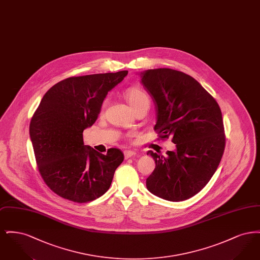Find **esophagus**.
<instances>
[{"label":"esophagus","mask_w":260,"mask_h":260,"mask_svg":"<svg viewBox=\"0 0 260 260\" xmlns=\"http://www.w3.org/2000/svg\"><path fill=\"white\" fill-rule=\"evenodd\" d=\"M124 159H129L132 157H135L136 156V151H133V150H125L124 152Z\"/></svg>","instance_id":"obj_1"}]
</instances>
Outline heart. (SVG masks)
Returning a JSON list of instances; mask_svg holds the SVG:
<instances>
[{"label":"heart","instance_id":"obj_1","mask_svg":"<svg viewBox=\"0 0 260 260\" xmlns=\"http://www.w3.org/2000/svg\"><path fill=\"white\" fill-rule=\"evenodd\" d=\"M125 99L136 111L143 105H149L150 99L147 93L140 88H129L125 92ZM105 105V103H104Z\"/></svg>","mask_w":260,"mask_h":260}]
</instances>
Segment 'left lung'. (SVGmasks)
I'll use <instances>...</instances> for the list:
<instances>
[{
	"label": "left lung",
	"instance_id": "left-lung-1",
	"mask_svg": "<svg viewBox=\"0 0 260 260\" xmlns=\"http://www.w3.org/2000/svg\"><path fill=\"white\" fill-rule=\"evenodd\" d=\"M141 84L153 99L161 138L172 136L168 157L147 152L156 168L146 179L149 191L165 200L191 198L208 184L225 148L219 105L194 78L170 68L146 70Z\"/></svg>",
	"mask_w": 260,
	"mask_h": 260
}]
</instances>
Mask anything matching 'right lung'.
<instances>
[{"mask_svg": "<svg viewBox=\"0 0 260 260\" xmlns=\"http://www.w3.org/2000/svg\"><path fill=\"white\" fill-rule=\"evenodd\" d=\"M127 71L70 77L46 92L30 122L38 169L55 194L75 203L101 197L111 185L124 154L106 155L84 144L83 132L96 121L108 91Z\"/></svg>", "mask_w": 260, "mask_h": 260, "instance_id": "add662e5", "label": "right lung"}]
</instances>
